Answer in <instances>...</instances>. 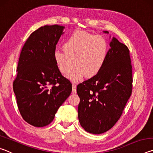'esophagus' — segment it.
<instances>
[{
	"label": "esophagus",
	"instance_id": "34e87169",
	"mask_svg": "<svg viewBox=\"0 0 153 153\" xmlns=\"http://www.w3.org/2000/svg\"><path fill=\"white\" fill-rule=\"evenodd\" d=\"M72 91L73 92H76V84L75 83H72Z\"/></svg>",
	"mask_w": 153,
	"mask_h": 153
}]
</instances>
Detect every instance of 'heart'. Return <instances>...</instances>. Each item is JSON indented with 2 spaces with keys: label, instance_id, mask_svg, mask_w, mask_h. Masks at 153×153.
<instances>
[{
  "label": "heart",
  "instance_id": "b5f03b06",
  "mask_svg": "<svg viewBox=\"0 0 153 153\" xmlns=\"http://www.w3.org/2000/svg\"><path fill=\"white\" fill-rule=\"evenodd\" d=\"M64 51L56 49L54 59L62 74H68L74 66L69 77L77 81L85 76L97 75L106 61L108 46L102 36L77 31L67 38L63 45Z\"/></svg>",
  "mask_w": 153,
  "mask_h": 153
}]
</instances>
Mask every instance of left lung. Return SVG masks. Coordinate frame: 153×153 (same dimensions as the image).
Here are the masks:
<instances>
[{
	"label": "left lung",
	"mask_w": 153,
	"mask_h": 153,
	"mask_svg": "<svg viewBox=\"0 0 153 153\" xmlns=\"http://www.w3.org/2000/svg\"><path fill=\"white\" fill-rule=\"evenodd\" d=\"M110 46L101 70L77 86L80 125L94 134L104 133L117 123L132 92L129 48L115 38Z\"/></svg>",
	"instance_id": "obj_1"
}]
</instances>
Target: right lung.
I'll return each mask as SVG.
<instances>
[{
	"mask_svg": "<svg viewBox=\"0 0 153 153\" xmlns=\"http://www.w3.org/2000/svg\"><path fill=\"white\" fill-rule=\"evenodd\" d=\"M63 28L58 25L38 28L20 53L13 91L21 115L34 127L50 124L71 92V83L61 74L54 59Z\"/></svg>",
	"mask_w": 153,
	"mask_h": 153,
	"instance_id": "right-lung-1",
	"label": "right lung"
}]
</instances>
